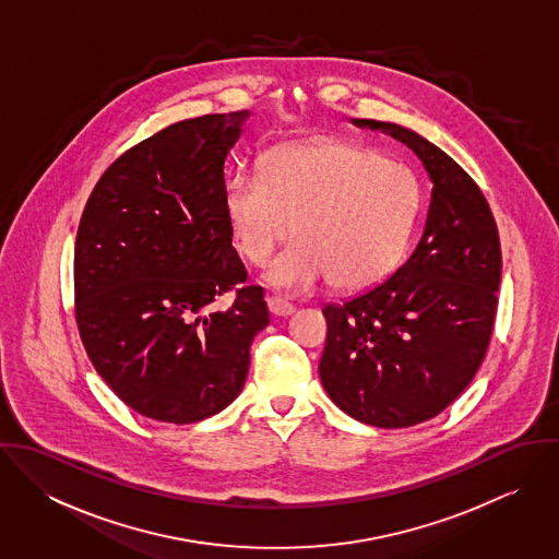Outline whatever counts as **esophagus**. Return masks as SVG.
Instances as JSON below:
<instances>
[{
	"instance_id": "obj_1",
	"label": "esophagus",
	"mask_w": 559,
	"mask_h": 559,
	"mask_svg": "<svg viewBox=\"0 0 559 559\" xmlns=\"http://www.w3.org/2000/svg\"><path fill=\"white\" fill-rule=\"evenodd\" d=\"M269 304V310L275 314V317H290L295 312V306L290 301H286L284 297H277V295H271L266 299Z\"/></svg>"
}]
</instances>
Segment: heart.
Here are the masks:
<instances>
[{"label":"heart","instance_id":"b5f03b06","mask_svg":"<svg viewBox=\"0 0 559 559\" xmlns=\"http://www.w3.org/2000/svg\"><path fill=\"white\" fill-rule=\"evenodd\" d=\"M224 204L240 253L255 266L271 262L295 224L301 240L269 271L273 284L310 290L333 280L340 290H361L399 266L421 185L400 160L326 140L266 155L262 174H233Z\"/></svg>","mask_w":559,"mask_h":559}]
</instances>
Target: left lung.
<instances>
[{"label":"left lung","mask_w":559,"mask_h":559,"mask_svg":"<svg viewBox=\"0 0 559 559\" xmlns=\"http://www.w3.org/2000/svg\"><path fill=\"white\" fill-rule=\"evenodd\" d=\"M406 144L432 180L421 239L394 275L326 306L320 381L350 417L406 428L459 399L484 361L501 282L497 224L474 178L394 122L353 120Z\"/></svg>","instance_id":"obj_1"}]
</instances>
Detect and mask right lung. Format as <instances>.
<instances>
[{"mask_svg": "<svg viewBox=\"0 0 559 559\" xmlns=\"http://www.w3.org/2000/svg\"><path fill=\"white\" fill-rule=\"evenodd\" d=\"M249 111L165 127L114 160L75 242V319L85 353L127 406L193 424L237 399L249 346L269 324L233 247L224 163ZM235 289L236 304H210Z\"/></svg>", "mask_w": 559, "mask_h": 559, "instance_id": "add662e5", "label": "right lung"}]
</instances>
